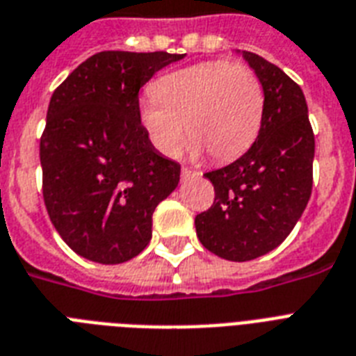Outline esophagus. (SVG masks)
I'll use <instances>...</instances> for the list:
<instances>
[{
    "mask_svg": "<svg viewBox=\"0 0 356 356\" xmlns=\"http://www.w3.org/2000/svg\"><path fill=\"white\" fill-rule=\"evenodd\" d=\"M195 175H200V172H195V170H192V168L183 166V170H181V177H183V179L195 177Z\"/></svg>",
    "mask_w": 356,
    "mask_h": 356,
    "instance_id": "1",
    "label": "esophagus"
}]
</instances>
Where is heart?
I'll return each instance as SVG.
<instances>
[{"label":"heart","mask_w":356,"mask_h":356,"mask_svg":"<svg viewBox=\"0 0 356 356\" xmlns=\"http://www.w3.org/2000/svg\"><path fill=\"white\" fill-rule=\"evenodd\" d=\"M138 114L162 155H181L188 131L194 153L205 149L212 161L227 162L259 136L264 88L245 64L207 60L162 75L140 97Z\"/></svg>","instance_id":"b5f03b06"}]
</instances>
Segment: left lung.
<instances>
[{
    "mask_svg": "<svg viewBox=\"0 0 356 356\" xmlns=\"http://www.w3.org/2000/svg\"><path fill=\"white\" fill-rule=\"evenodd\" d=\"M242 57L264 88L259 136L240 159L205 173L214 203L195 216L200 242L222 259L245 262L290 234L312 192L314 133L303 90L257 53Z\"/></svg>",
    "mask_w": 356,
    "mask_h": 356,
    "instance_id": "8db88e82",
    "label": "left lung"
}]
</instances>
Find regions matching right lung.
<instances>
[{
  "label": "right lung",
  "instance_id": "add662e5",
  "mask_svg": "<svg viewBox=\"0 0 356 356\" xmlns=\"http://www.w3.org/2000/svg\"><path fill=\"white\" fill-rule=\"evenodd\" d=\"M183 57L96 53L53 92L40 138L42 194L60 238L92 262L142 253L156 205L177 188L181 166L151 144L138 92Z\"/></svg>",
  "mask_w": 356,
  "mask_h": 356
}]
</instances>
